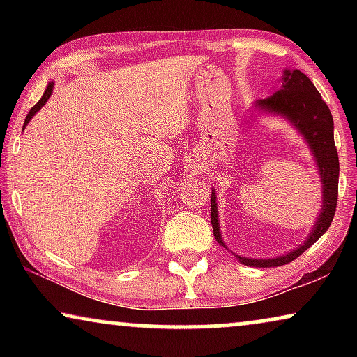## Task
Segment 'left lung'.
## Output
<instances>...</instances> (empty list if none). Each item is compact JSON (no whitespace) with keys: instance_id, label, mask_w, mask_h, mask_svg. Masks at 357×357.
<instances>
[{"instance_id":"8db88e82","label":"left lung","mask_w":357,"mask_h":357,"mask_svg":"<svg viewBox=\"0 0 357 357\" xmlns=\"http://www.w3.org/2000/svg\"><path fill=\"white\" fill-rule=\"evenodd\" d=\"M281 81V89L268 99L258 100L255 107L258 110L280 115L282 119L289 120L292 126L304 136L312 154H314L321 178V209L307 241L296 250H291L286 255L276 258H263V260L236 255L242 265L255 268L281 266L302 255L330 227L336 211V202H338L340 160L338 151L335 148L333 116H331L328 105L321 99L320 92L315 89L314 82L302 71L286 70ZM211 224L216 241L222 247H226L221 237V229H219L216 193L214 192L211 193Z\"/></svg>"}]
</instances>
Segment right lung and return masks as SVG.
<instances>
[{
  "mask_svg": "<svg viewBox=\"0 0 357 357\" xmlns=\"http://www.w3.org/2000/svg\"><path fill=\"white\" fill-rule=\"evenodd\" d=\"M52 92H53V81H52V82H48L47 89H45V92H43V96H42V99H40V100H38V102H37V104L32 107V109H31V112H29V114H27V116H26V121H24V128H26V125L29 123V121H31V119H32V116H33V115H36V114H37V112H38V110H40L43 105H45V104H47V100H48V99H50Z\"/></svg>",
  "mask_w": 357,
  "mask_h": 357,
  "instance_id": "right-lung-1",
  "label": "right lung"
}]
</instances>
